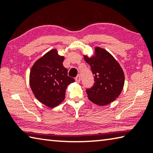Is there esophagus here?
I'll list each match as a JSON object with an SVG mask.
<instances>
[{"mask_svg": "<svg viewBox=\"0 0 153 153\" xmlns=\"http://www.w3.org/2000/svg\"><path fill=\"white\" fill-rule=\"evenodd\" d=\"M76 82H77V83H79V82H80V76H77L76 77Z\"/></svg>", "mask_w": 153, "mask_h": 153, "instance_id": "34e87169", "label": "esophagus"}]
</instances>
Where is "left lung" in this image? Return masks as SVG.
I'll use <instances>...</instances> for the list:
<instances>
[{
	"label": "left lung",
	"mask_w": 153,
	"mask_h": 153,
	"mask_svg": "<svg viewBox=\"0 0 153 153\" xmlns=\"http://www.w3.org/2000/svg\"><path fill=\"white\" fill-rule=\"evenodd\" d=\"M94 55L84 59L88 63L94 76V84L86 89L90 101L105 106L117 98L122 91L125 76L122 68L115 59L104 48L95 47Z\"/></svg>",
	"instance_id": "obj_1"
}]
</instances>
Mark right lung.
<instances>
[{
	"instance_id": "right-lung-1",
	"label": "right lung",
	"mask_w": 153,
	"mask_h": 153,
	"mask_svg": "<svg viewBox=\"0 0 153 153\" xmlns=\"http://www.w3.org/2000/svg\"><path fill=\"white\" fill-rule=\"evenodd\" d=\"M64 56L52 49L33 65L30 74V84L35 97L46 107L54 108L65 97L67 86L75 79L67 76L64 67Z\"/></svg>"
}]
</instances>
